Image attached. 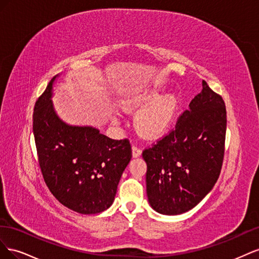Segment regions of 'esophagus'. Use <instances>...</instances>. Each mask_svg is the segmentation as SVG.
Returning <instances> with one entry per match:
<instances>
[{"label":"esophagus","mask_w":259,"mask_h":259,"mask_svg":"<svg viewBox=\"0 0 259 259\" xmlns=\"http://www.w3.org/2000/svg\"><path fill=\"white\" fill-rule=\"evenodd\" d=\"M132 154H133V158H138V156L142 155V149H140L138 146L134 145L132 147Z\"/></svg>","instance_id":"esophagus-1"}]
</instances>
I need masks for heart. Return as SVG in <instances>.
Returning a JSON list of instances; mask_svg holds the SVG:
<instances>
[{
  "instance_id": "1",
  "label": "heart",
  "mask_w": 259,
  "mask_h": 259,
  "mask_svg": "<svg viewBox=\"0 0 259 259\" xmlns=\"http://www.w3.org/2000/svg\"><path fill=\"white\" fill-rule=\"evenodd\" d=\"M155 91H143L125 97L121 101L124 112L139 111L135 116V128L147 139H159L165 136L173 125L179 109V99L174 94L160 99Z\"/></svg>"
}]
</instances>
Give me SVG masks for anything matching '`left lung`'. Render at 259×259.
Returning a JSON list of instances; mask_svg holds the SVG:
<instances>
[{"mask_svg": "<svg viewBox=\"0 0 259 259\" xmlns=\"http://www.w3.org/2000/svg\"><path fill=\"white\" fill-rule=\"evenodd\" d=\"M166 136L145 149L147 195L164 215L190 210L213 189L225 154L227 112L224 99L205 81Z\"/></svg>", "mask_w": 259, "mask_h": 259, "instance_id": "left-lung-1", "label": "left lung"}]
</instances>
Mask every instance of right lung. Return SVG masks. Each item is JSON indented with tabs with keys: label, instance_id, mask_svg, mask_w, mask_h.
Segmentation results:
<instances>
[{
	"label": "right lung",
	"instance_id": "add662e5",
	"mask_svg": "<svg viewBox=\"0 0 259 259\" xmlns=\"http://www.w3.org/2000/svg\"><path fill=\"white\" fill-rule=\"evenodd\" d=\"M54 76L38 97L33 134L42 175L62 205L80 214L104 211L113 203L117 185L132 159L128 139L114 140L92 126L62 121L52 101Z\"/></svg>",
	"mask_w": 259,
	"mask_h": 259
}]
</instances>
